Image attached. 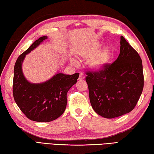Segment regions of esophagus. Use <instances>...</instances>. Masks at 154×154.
Returning a JSON list of instances; mask_svg holds the SVG:
<instances>
[{
  "label": "esophagus",
  "instance_id": "obj_1",
  "mask_svg": "<svg viewBox=\"0 0 154 154\" xmlns=\"http://www.w3.org/2000/svg\"><path fill=\"white\" fill-rule=\"evenodd\" d=\"M85 79V75H83V73H81L79 74V80H83Z\"/></svg>",
  "mask_w": 154,
  "mask_h": 154
}]
</instances>
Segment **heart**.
Returning <instances> with one entry per match:
<instances>
[{
	"instance_id": "obj_1",
	"label": "heart",
	"mask_w": 154,
	"mask_h": 154,
	"mask_svg": "<svg viewBox=\"0 0 154 154\" xmlns=\"http://www.w3.org/2000/svg\"><path fill=\"white\" fill-rule=\"evenodd\" d=\"M100 44L99 42H93L91 44L83 48L79 52V56L85 61H91L89 66L94 71H102L107 63L110 57V50L109 48H104L99 51ZM75 64L77 61H73Z\"/></svg>"
}]
</instances>
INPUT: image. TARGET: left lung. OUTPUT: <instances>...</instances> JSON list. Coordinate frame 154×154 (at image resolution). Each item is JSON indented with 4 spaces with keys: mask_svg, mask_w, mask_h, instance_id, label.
Segmentation results:
<instances>
[{
    "mask_svg": "<svg viewBox=\"0 0 154 154\" xmlns=\"http://www.w3.org/2000/svg\"><path fill=\"white\" fill-rule=\"evenodd\" d=\"M120 51L116 60L106 64L102 71L86 72L91 106L106 119L132 111L143 88L141 57L122 35Z\"/></svg>",
    "mask_w": 154,
    "mask_h": 154,
    "instance_id": "left-lung-1",
    "label": "left lung"
}]
</instances>
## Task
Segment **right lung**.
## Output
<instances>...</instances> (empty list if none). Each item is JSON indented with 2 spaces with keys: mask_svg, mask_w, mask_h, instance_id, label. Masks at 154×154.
Returning a JSON list of instances; mask_svg holds the SVG:
<instances>
[{
  "mask_svg": "<svg viewBox=\"0 0 154 154\" xmlns=\"http://www.w3.org/2000/svg\"><path fill=\"white\" fill-rule=\"evenodd\" d=\"M46 35L35 40L16 60L13 78V97L19 109L28 119L47 122L57 119L67 106V93L77 83L79 73H57L41 83H31L26 79L22 69L26 55L46 40Z\"/></svg>",
  "mask_w": 154,
  "mask_h": 154,
  "instance_id": "obj_1",
  "label": "right lung"
}]
</instances>
